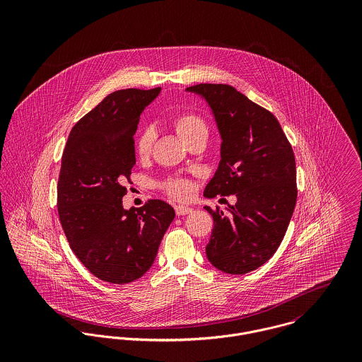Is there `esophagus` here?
Wrapping results in <instances>:
<instances>
[{"mask_svg":"<svg viewBox=\"0 0 362 362\" xmlns=\"http://www.w3.org/2000/svg\"><path fill=\"white\" fill-rule=\"evenodd\" d=\"M175 213H177V216H185V214L192 213V207L178 205V206H175Z\"/></svg>","mask_w":362,"mask_h":362,"instance_id":"34e87169","label":"esophagus"}]
</instances>
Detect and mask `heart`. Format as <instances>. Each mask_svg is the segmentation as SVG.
Segmentation results:
<instances>
[{
	"mask_svg": "<svg viewBox=\"0 0 362 362\" xmlns=\"http://www.w3.org/2000/svg\"><path fill=\"white\" fill-rule=\"evenodd\" d=\"M173 125L177 134L181 136L182 141L188 139L189 136L198 132H207L206 124L204 118L194 112H184L174 118ZM155 134L152 128H144L135 139V152L139 157H146L152 151ZM165 188L170 195L177 198H185L191 192V185L185 180H173L165 184Z\"/></svg>",
	"mask_w": 362,
	"mask_h": 362,
	"instance_id": "1",
	"label": "heart"
}]
</instances>
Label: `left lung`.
<instances>
[{
    "label": "left lung",
    "instance_id": "1",
    "mask_svg": "<svg viewBox=\"0 0 362 362\" xmlns=\"http://www.w3.org/2000/svg\"><path fill=\"white\" fill-rule=\"evenodd\" d=\"M187 92L210 107L221 138L220 161L205 197L235 195L237 204L211 214L209 262L245 274L273 257L297 201L296 158L277 118L230 85L201 83Z\"/></svg>",
    "mask_w": 362,
    "mask_h": 362
}]
</instances>
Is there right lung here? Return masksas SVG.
<instances>
[{
  "label": "right lung",
  "instance_id": "add662e5",
  "mask_svg": "<svg viewBox=\"0 0 362 362\" xmlns=\"http://www.w3.org/2000/svg\"><path fill=\"white\" fill-rule=\"evenodd\" d=\"M161 88L124 89L108 95L72 128L57 185L58 216L71 250L98 279L127 284L153 264L175 217L152 199L124 209L122 197L135 164L134 135L146 105Z\"/></svg>",
  "mask_w": 362,
  "mask_h": 362
}]
</instances>
